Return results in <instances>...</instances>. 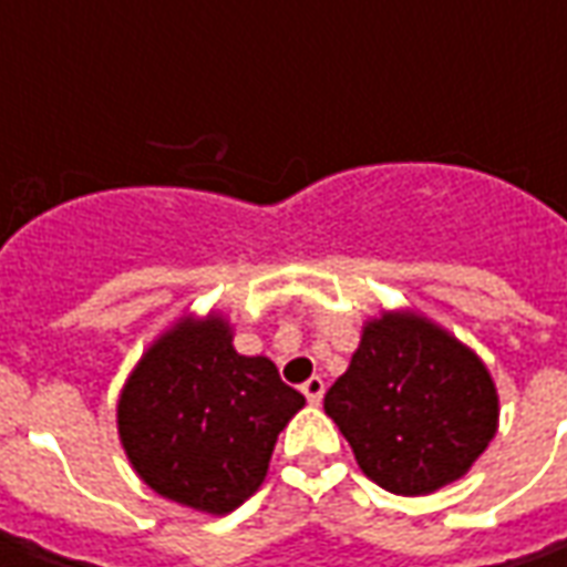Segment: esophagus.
Segmentation results:
<instances>
[{"label": "esophagus", "mask_w": 567, "mask_h": 567, "mask_svg": "<svg viewBox=\"0 0 567 567\" xmlns=\"http://www.w3.org/2000/svg\"><path fill=\"white\" fill-rule=\"evenodd\" d=\"M303 394H307L309 404L319 406L321 398H324V380H321V377H312V380L303 382Z\"/></svg>", "instance_id": "1"}]
</instances>
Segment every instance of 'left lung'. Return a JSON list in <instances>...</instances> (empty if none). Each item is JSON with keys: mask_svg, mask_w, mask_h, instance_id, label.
Segmentation results:
<instances>
[{"mask_svg": "<svg viewBox=\"0 0 567 567\" xmlns=\"http://www.w3.org/2000/svg\"><path fill=\"white\" fill-rule=\"evenodd\" d=\"M324 413L361 471L394 495H427L464 476L498 427L483 361L416 316L370 321Z\"/></svg>", "mask_w": 567, "mask_h": 567, "instance_id": "1", "label": "left lung"}]
</instances>
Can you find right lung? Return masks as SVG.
Instances as JSON below:
<instances>
[{"label":"right lung","mask_w":567,"mask_h":567,"mask_svg":"<svg viewBox=\"0 0 567 567\" xmlns=\"http://www.w3.org/2000/svg\"><path fill=\"white\" fill-rule=\"evenodd\" d=\"M303 404L270 358L239 355L215 316L151 346L124 385L117 431L157 495L230 513L264 483L279 431Z\"/></svg>","instance_id":"add662e5"}]
</instances>
